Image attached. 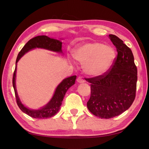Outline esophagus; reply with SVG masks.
Returning a JSON list of instances; mask_svg holds the SVG:
<instances>
[{
  "label": "esophagus",
  "mask_w": 149,
  "mask_h": 149,
  "mask_svg": "<svg viewBox=\"0 0 149 149\" xmlns=\"http://www.w3.org/2000/svg\"><path fill=\"white\" fill-rule=\"evenodd\" d=\"M77 81L78 83H80V84H81V83H84L85 80L84 79H82V78L81 77H78L77 79Z\"/></svg>",
  "instance_id": "34e87169"
}]
</instances>
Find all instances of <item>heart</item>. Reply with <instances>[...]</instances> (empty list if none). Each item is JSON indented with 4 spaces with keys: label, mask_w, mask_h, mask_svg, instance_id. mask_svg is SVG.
<instances>
[{
    "label": "heart",
    "mask_w": 149,
    "mask_h": 149,
    "mask_svg": "<svg viewBox=\"0 0 149 149\" xmlns=\"http://www.w3.org/2000/svg\"><path fill=\"white\" fill-rule=\"evenodd\" d=\"M74 58L84 64V72L91 76L97 77L107 72L114 59L112 48L99 42H87L81 45L73 52Z\"/></svg>",
    "instance_id": "b5f03b06"
}]
</instances>
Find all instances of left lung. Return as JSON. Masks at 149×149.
<instances>
[{
	"label": "left lung",
	"mask_w": 149,
	"mask_h": 149,
	"mask_svg": "<svg viewBox=\"0 0 149 149\" xmlns=\"http://www.w3.org/2000/svg\"><path fill=\"white\" fill-rule=\"evenodd\" d=\"M109 37L116 47V58L105 74L85 79L91 84L88 109L93 115L105 119L117 116L132 106L137 81V69L132 50L116 35Z\"/></svg>",
	"instance_id": "obj_1"
}]
</instances>
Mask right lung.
I'll list each match as a JSON object with an SVG mask.
<instances>
[{
  "label": "right lung",
  "instance_id": "1",
  "mask_svg": "<svg viewBox=\"0 0 149 149\" xmlns=\"http://www.w3.org/2000/svg\"><path fill=\"white\" fill-rule=\"evenodd\" d=\"M62 42L58 41V40L50 38V37L46 36V35H40V36L35 37L34 38L30 39L24 45L22 50H20L17 56L16 64H17L20 58L23 56L25 53H26L30 50L35 49V48H43V49L52 50V51L62 52ZM16 72V65L14 72L13 78H12V84H13L17 104L20 108V110L24 112L25 114L33 118H37V119H45V118H51L54 116L58 112L60 106L62 105V100L65 93L70 87H72L73 85L75 84V79H76V75H73V76L65 78L57 87L53 97L52 98L50 101L46 106H45L43 108L39 110H31L24 107L22 104L18 96H17L16 89V84H15Z\"/></svg>",
  "mask_w": 149,
  "mask_h": 149
}]
</instances>
